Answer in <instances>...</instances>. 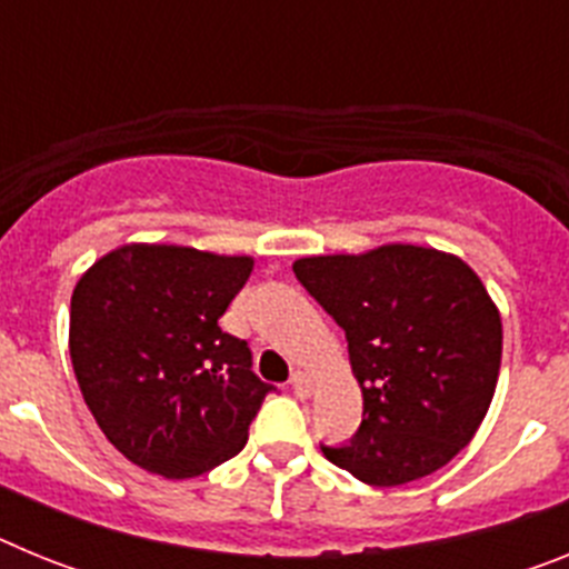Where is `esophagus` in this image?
I'll use <instances>...</instances> for the list:
<instances>
[{"mask_svg": "<svg viewBox=\"0 0 569 569\" xmlns=\"http://www.w3.org/2000/svg\"><path fill=\"white\" fill-rule=\"evenodd\" d=\"M290 387H293V393L299 396V399H310V393H313V379H310L308 373H293V381H290Z\"/></svg>", "mask_w": 569, "mask_h": 569, "instance_id": "1", "label": "esophagus"}]
</instances>
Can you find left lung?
Listing matches in <instances>:
<instances>
[{
    "label": "left lung",
    "instance_id": "obj_1",
    "mask_svg": "<svg viewBox=\"0 0 569 569\" xmlns=\"http://www.w3.org/2000/svg\"><path fill=\"white\" fill-rule=\"evenodd\" d=\"M296 279L336 319L365 413L350 445L325 459L365 485L430 476L470 445L501 367V316L453 253L381 244L367 253L305 256Z\"/></svg>",
    "mask_w": 569,
    "mask_h": 569
}]
</instances>
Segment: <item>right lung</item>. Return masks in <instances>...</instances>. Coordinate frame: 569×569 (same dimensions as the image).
I'll list each match as a JSON object with an SVG mask.
<instances>
[{"label":"right lung","mask_w":569,"mask_h":569,"mask_svg":"<svg viewBox=\"0 0 569 569\" xmlns=\"http://www.w3.org/2000/svg\"><path fill=\"white\" fill-rule=\"evenodd\" d=\"M250 256L122 244L70 296V361L84 405L128 461L193 479L233 459L273 385L248 341L219 328L250 279Z\"/></svg>","instance_id":"obj_1"}]
</instances>
